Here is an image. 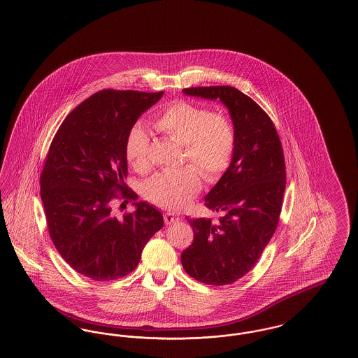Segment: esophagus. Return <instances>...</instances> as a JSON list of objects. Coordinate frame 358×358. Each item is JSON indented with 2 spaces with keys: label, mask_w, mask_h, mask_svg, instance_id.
<instances>
[{
  "label": "esophagus",
  "mask_w": 358,
  "mask_h": 358,
  "mask_svg": "<svg viewBox=\"0 0 358 358\" xmlns=\"http://www.w3.org/2000/svg\"><path fill=\"white\" fill-rule=\"evenodd\" d=\"M164 220H165V224H166V225H171L173 222H180V217H178L177 215H174V213L168 212V213H165V215H164Z\"/></svg>",
  "instance_id": "34e87169"
}]
</instances>
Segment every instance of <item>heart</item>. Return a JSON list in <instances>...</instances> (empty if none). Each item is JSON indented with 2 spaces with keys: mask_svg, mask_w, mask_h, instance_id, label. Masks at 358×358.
Masks as SVG:
<instances>
[{
  "mask_svg": "<svg viewBox=\"0 0 358 358\" xmlns=\"http://www.w3.org/2000/svg\"><path fill=\"white\" fill-rule=\"evenodd\" d=\"M154 126L184 145V161L196 166L206 181H219L229 169L238 136L232 120L225 114L212 113L204 106L178 99L164 108ZM126 157L138 173L150 169V138L143 127L136 126L129 133ZM195 169L187 166L155 174L145 185V196L166 209L185 208L201 190L200 173Z\"/></svg>",
  "mask_w": 358,
  "mask_h": 358,
  "instance_id": "obj_1",
  "label": "heart"
}]
</instances>
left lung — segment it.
<instances>
[{
	"label": "left lung",
	"instance_id": "obj_1",
	"mask_svg": "<svg viewBox=\"0 0 358 358\" xmlns=\"http://www.w3.org/2000/svg\"><path fill=\"white\" fill-rule=\"evenodd\" d=\"M182 92L220 99L238 136L229 169L205 197V206L222 216L216 222L187 217L194 238L181 255L192 278L225 286L251 271L273 238L286 189L285 155L271 118L238 88L190 87Z\"/></svg>",
	"mask_w": 358,
	"mask_h": 358
}]
</instances>
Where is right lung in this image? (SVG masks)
I'll use <instances>...</instances> for the list:
<instances>
[{"label": "right lung", "instance_id": "1", "mask_svg": "<svg viewBox=\"0 0 358 358\" xmlns=\"http://www.w3.org/2000/svg\"><path fill=\"white\" fill-rule=\"evenodd\" d=\"M162 95L102 90L73 108L52 139L40 176L48 232L69 266L94 280L131 273L164 225L161 212L136 203L138 196L123 181L127 136ZM114 199H130L137 209L117 220L110 212Z\"/></svg>", "mask_w": 358, "mask_h": 358}]
</instances>
